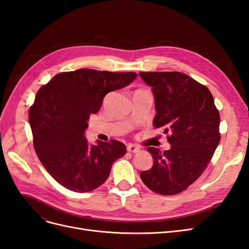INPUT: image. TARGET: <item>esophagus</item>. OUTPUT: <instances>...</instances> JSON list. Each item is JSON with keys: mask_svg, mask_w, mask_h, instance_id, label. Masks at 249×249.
Wrapping results in <instances>:
<instances>
[{"mask_svg": "<svg viewBox=\"0 0 249 249\" xmlns=\"http://www.w3.org/2000/svg\"><path fill=\"white\" fill-rule=\"evenodd\" d=\"M126 149H127V152H130V153H138L139 150H140L139 147L135 146L134 144H127Z\"/></svg>", "mask_w": 249, "mask_h": 249, "instance_id": "1", "label": "esophagus"}]
</instances>
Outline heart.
Masks as SVG:
<instances>
[{
	"mask_svg": "<svg viewBox=\"0 0 249 249\" xmlns=\"http://www.w3.org/2000/svg\"><path fill=\"white\" fill-rule=\"evenodd\" d=\"M139 90H141V89H139Z\"/></svg>",
	"mask_w": 249,
	"mask_h": 249,
	"instance_id": "1",
	"label": "heart"
}]
</instances>
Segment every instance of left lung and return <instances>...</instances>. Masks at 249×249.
I'll use <instances>...</instances> for the list:
<instances>
[{
  "mask_svg": "<svg viewBox=\"0 0 249 249\" xmlns=\"http://www.w3.org/2000/svg\"><path fill=\"white\" fill-rule=\"evenodd\" d=\"M155 97V127L169 133L170 149L148 147L154 164L140 178L150 190L173 195L187 189L206 170L220 141V116L212 93L178 71L139 72Z\"/></svg>",
  "mask_w": 249,
  "mask_h": 249,
  "instance_id": "left-lung-1",
  "label": "left lung"
}]
</instances>
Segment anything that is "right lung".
Listing matches in <instances>:
<instances>
[{"label":"right lung","instance_id":"right-lung-1","mask_svg":"<svg viewBox=\"0 0 249 249\" xmlns=\"http://www.w3.org/2000/svg\"><path fill=\"white\" fill-rule=\"evenodd\" d=\"M136 72L89 69L58 73L36 93L29 110L33 144L43 167L73 192H89L105 183L126 148L117 140L91 144L85 137L90 114L101 109L105 95L124 88Z\"/></svg>","mask_w":249,"mask_h":249}]
</instances>
